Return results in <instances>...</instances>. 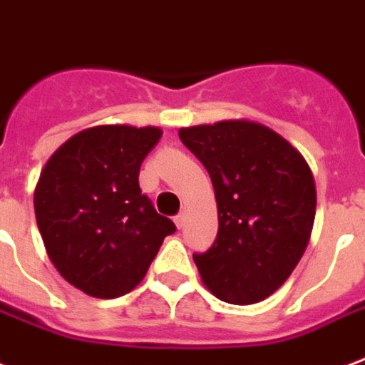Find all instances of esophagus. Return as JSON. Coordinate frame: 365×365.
Listing matches in <instances>:
<instances>
[{
  "label": "esophagus",
  "instance_id": "1",
  "mask_svg": "<svg viewBox=\"0 0 365 365\" xmlns=\"http://www.w3.org/2000/svg\"><path fill=\"white\" fill-rule=\"evenodd\" d=\"M174 224H176L178 230H182V227L185 226V212H180V214H178L176 218H174Z\"/></svg>",
  "mask_w": 365,
  "mask_h": 365
}]
</instances>
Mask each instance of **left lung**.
Returning a JSON list of instances; mask_svg holds the SVG:
<instances>
[{"mask_svg":"<svg viewBox=\"0 0 365 365\" xmlns=\"http://www.w3.org/2000/svg\"><path fill=\"white\" fill-rule=\"evenodd\" d=\"M182 143L212 180L218 235L193 255L205 287L224 302L255 304L287 282L304 255L316 183L287 139L252 120L182 128Z\"/></svg>","mask_w":365,"mask_h":365,"instance_id":"left-lung-1","label":"left lung"}]
</instances>
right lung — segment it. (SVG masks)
I'll list each match as a JSON object with an SVG mask.
<instances>
[{"label":"right lung","mask_w":365,"mask_h":365,"mask_svg":"<svg viewBox=\"0 0 365 365\" xmlns=\"http://www.w3.org/2000/svg\"><path fill=\"white\" fill-rule=\"evenodd\" d=\"M155 126L105 124L74 133L53 153L34 191L47 257L66 282L96 299L130 293L174 222L139 189V168L157 145Z\"/></svg>","instance_id":"1"}]
</instances>
